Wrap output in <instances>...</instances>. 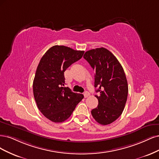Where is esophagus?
I'll return each instance as SVG.
<instances>
[{
	"label": "esophagus",
	"instance_id": "obj_1",
	"mask_svg": "<svg viewBox=\"0 0 159 159\" xmlns=\"http://www.w3.org/2000/svg\"><path fill=\"white\" fill-rule=\"evenodd\" d=\"M90 96V93H89L88 91H86L85 93H84V98H87V97H89Z\"/></svg>",
	"mask_w": 159,
	"mask_h": 159
}]
</instances>
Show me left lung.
<instances>
[{"label": "left lung", "mask_w": 159, "mask_h": 159, "mask_svg": "<svg viewBox=\"0 0 159 159\" xmlns=\"http://www.w3.org/2000/svg\"><path fill=\"white\" fill-rule=\"evenodd\" d=\"M83 57L94 71L95 96L98 105L91 111L98 124L106 125L116 121L122 114L128 94V84L124 69L109 50L100 48L85 52Z\"/></svg>", "instance_id": "left-lung-1"}]
</instances>
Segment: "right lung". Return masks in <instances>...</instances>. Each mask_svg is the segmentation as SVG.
Masks as SVG:
<instances>
[{
    "mask_svg": "<svg viewBox=\"0 0 159 159\" xmlns=\"http://www.w3.org/2000/svg\"><path fill=\"white\" fill-rule=\"evenodd\" d=\"M84 53L64 45H54L39 61L33 82L34 96L39 111L53 122L67 120L84 98L83 94L64 87V72Z\"/></svg>",
    "mask_w": 159,
    "mask_h": 159,
    "instance_id": "right-lung-1",
    "label": "right lung"
}]
</instances>
